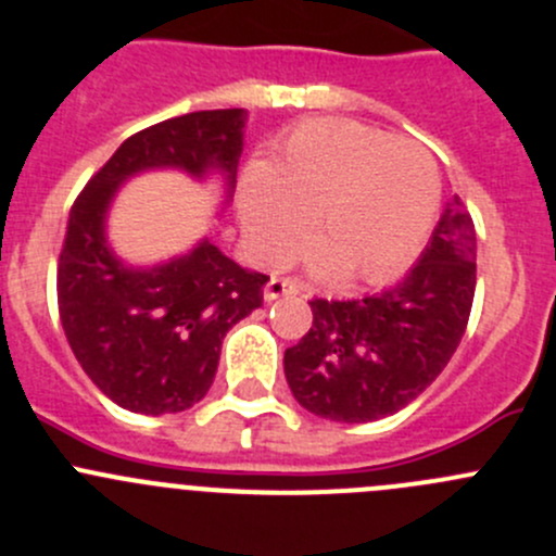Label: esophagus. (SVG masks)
<instances>
[{
    "label": "esophagus",
    "mask_w": 556,
    "mask_h": 556,
    "mask_svg": "<svg viewBox=\"0 0 556 556\" xmlns=\"http://www.w3.org/2000/svg\"><path fill=\"white\" fill-rule=\"evenodd\" d=\"M300 287L298 281L292 278H269L267 287H264V300H278V298H289V294H298Z\"/></svg>",
    "instance_id": "1"
}]
</instances>
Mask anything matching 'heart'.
Listing matches in <instances>:
<instances>
[{
    "label": "heart",
    "instance_id": "heart-1",
    "mask_svg": "<svg viewBox=\"0 0 556 556\" xmlns=\"http://www.w3.org/2000/svg\"><path fill=\"white\" fill-rule=\"evenodd\" d=\"M437 163L420 144L349 119H314L248 172L242 231L264 262H283L308 235L316 278L377 283L426 245L440 213Z\"/></svg>",
    "mask_w": 556,
    "mask_h": 556
}]
</instances>
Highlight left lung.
Listing matches in <instances>:
<instances>
[{
    "mask_svg": "<svg viewBox=\"0 0 556 556\" xmlns=\"http://www.w3.org/2000/svg\"><path fill=\"white\" fill-rule=\"evenodd\" d=\"M478 237L462 199L445 204L417 264L363 300H311L314 325L283 354L294 399L336 422H371L415 401L467 330Z\"/></svg>",
    "mask_w": 556,
    "mask_h": 556,
    "instance_id": "left-lung-1",
    "label": "left lung"
}]
</instances>
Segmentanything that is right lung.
I'll return each mask as SVG.
<instances>
[{"label": "right lung", "instance_id": "add662e5", "mask_svg": "<svg viewBox=\"0 0 556 556\" xmlns=\"http://www.w3.org/2000/svg\"><path fill=\"white\" fill-rule=\"evenodd\" d=\"M245 109L193 111L139 130L81 190L56 267V298L76 361L123 409L185 412L207 395L226 332L262 305L267 275L240 267L210 237L157 264H128L109 242V213L128 179L182 172L237 182Z\"/></svg>", "mask_w": 556, "mask_h": 556}]
</instances>
